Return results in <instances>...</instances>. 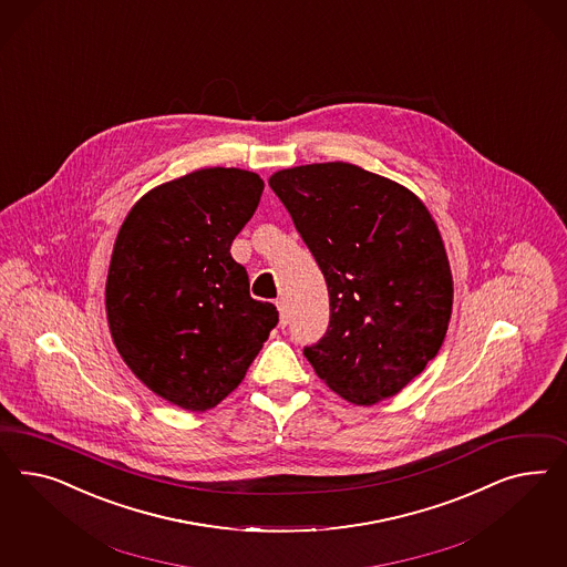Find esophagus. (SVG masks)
Instances as JSON below:
<instances>
[{
	"mask_svg": "<svg viewBox=\"0 0 567 567\" xmlns=\"http://www.w3.org/2000/svg\"><path fill=\"white\" fill-rule=\"evenodd\" d=\"M276 308H278V313H280V327H287V322H289V306H287V301L285 299H276Z\"/></svg>",
	"mask_w": 567,
	"mask_h": 567,
	"instance_id": "obj_1",
	"label": "esophagus"
}]
</instances>
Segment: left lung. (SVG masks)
<instances>
[{
    "instance_id": "obj_1",
    "label": "left lung",
    "mask_w": 567,
    "mask_h": 567,
    "mask_svg": "<svg viewBox=\"0 0 567 567\" xmlns=\"http://www.w3.org/2000/svg\"><path fill=\"white\" fill-rule=\"evenodd\" d=\"M268 183L327 278V334L303 355L355 405L396 395L439 353L451 320L453 278L429 209L347 162L278 171Z\"/></svg>"
}]
</instances>
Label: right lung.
Segmentation results:
<instances>
[{"label": "right lung", "instance_id": "obj_1", "mask_svg": "<svg viewBox=\"0 0 567 567\" xmlns=\"http://www.w3.org/2000/svg\"><path fill=\"white\" fill-rule=\"evenodd\" d=\"M261 190L256 172H190L145 193L114 243L105 282L114 344L147 389L183 410L206 412L230 395L278 324L230 256Z\"/></svg>", "mask_w": 567, "mask_h": 567}]
</instances>
